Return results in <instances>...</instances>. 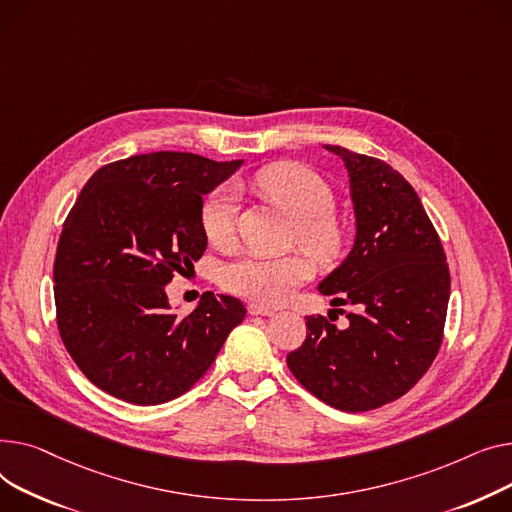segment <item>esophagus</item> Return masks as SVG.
Returning <instances> with one entry per match:
<instances>
[{
    "label": "esophagus",
    "mask_w": 512,
    "mask_h": 512,
    "mask_svg": "<svg viewBox=\"0 0 512 512\" xmlns=\"http://www.w3.org/2000/svg\"><path fill=\"white\" fill-rule=\"evenodd\" d=\"M248 312L252 316H273L275 310L273 308H266V306H260V304H250L248 306Z\"/></svg>",
    "instance_id": "34e87169"
}]
</instances>
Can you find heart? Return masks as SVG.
Segmentation results:
<instances>
[{
    "label": "heart",
    "instance_id": "heart-1",
    "mask_svg": "<svg viewBox=\"0 0 512 512\" xmlns=\"http://www.w3.org/2000/svg\"><path fill=\"white\" fill-rule=\"evenodd\" d=\"M254 186L291 210L297 217L295 242L308 248L318 260H337L345 252L349 227L335 213L337 196L333 186L318 171L302 163L270 165L254 177ZM237 213L239 196L231 184L210 192L200 213L208 242L227 244L235 231ZM312 277L314 262L304 252L287 256L250 252L227 262L219 273V283L225 291L250 302L275 306Z\"/></svg>",
    "mask_w": 512,
    "mask_h": 512
}]
</instances>
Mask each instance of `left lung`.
<instances>
[{
	"instance_id": "1",
	"label": "left lung",
	"mask_w": 512,
	"mask_h": 512,
	"mask_svg": "<svg viewBox=\"0 0 512 512\" xmlns=\"http://www.w3.org/2000/svg\"><path fill=\"white\" fill-rule=\"evenodd\" d=\"M324 148L349 171L357 235L318 289L333 295V306L357 312L343 330L306 316V341L287 366L314 397L357 413L397 401L430 370L444 337L450 273L430 217L397 169L343 146Z\"/></svg>"
}]
</instances>
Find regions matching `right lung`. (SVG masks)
<instances>
[{
	"label": "right lung",
	"mask_w": 512,
	"mask_h": 512,
	"mask_svg": "<svg viewBox=\"0 0 512 512\" xmlns=\"http://www.w3.org/2000/svg\"><path fill=\"white\" fill-rule=\"evenodd\" d=\"M239 165L161 150L109 163L82 188L55 250V318L76 366L105 393L134 405L177 399L244 320L237 297L206 291L177 316L165 293L206 250L202 196Z\"/></svg>",
	"instance_id": "obj_1"
}]
</instances>
